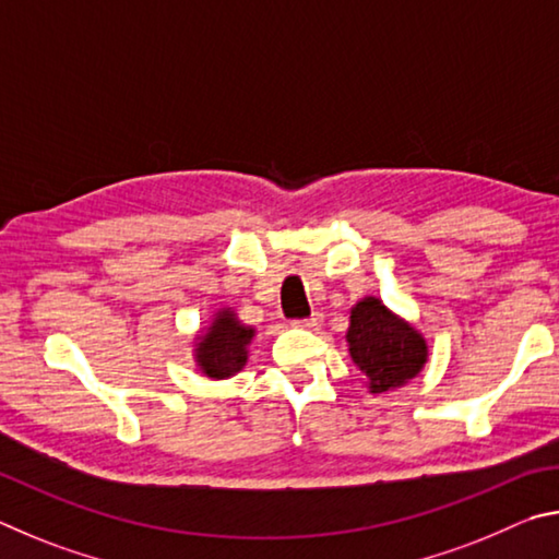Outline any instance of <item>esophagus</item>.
Segmentation results:
<instances>
[{
	"label": "esophagus",
	"mask_w": 559,
	"mask_h": 559,
	"mask_svg": "<svg viewBox=\"0 0 559 559\" xmlns=\"http://www.w3.org/2000/svg\"><path fill=\"white\" fill-rule=\"evenodd\" d=\"M292 324H295L297 329H309V331H317L321 324H324V317H321V314H311L309 319H297V321H292Z\"/></svg>",
	"instance_id": "esophagus-1"
}]
</instances>
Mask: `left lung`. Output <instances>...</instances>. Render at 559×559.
Wrapping results in <instances>:
<instances>
[{
	"instance_id": "left-lung-1",
	"label": "left lung",
	"mask_w": 559,
	"mask_h": 559,
	"mask_svg": "<svg viewBox=\"0 0 559 559\" xmlns=\"http://www.w3.org/2000/svg\"><path fill=\"white\" fill-rule=\"evenodd\" d=\"M346 344L354 364L366 376L370 395L407 385L423 373L429 358L423 331L378 297H364L350 307Z\"/></svg>"
}]
</instances>
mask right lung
Masks as SVG:
<instances>
[{"mask_svg": "<svg viewBox=\"0 0 559 559\" xmlns=\"http://www.w3.org/2000/svg\"><path fill=\"white\" fill-rule=\"evenodd\" d=\"M254 334V326L242 324L235 309L221 307L213 311L209 324L193 336L191 354L195 368L211 380H228L240 373L248 364Z\"/></svg>", "mask_w": 559, "mask_h": 559, "instance_id": "obj_1", "label": "right lung"}]
</instances>
